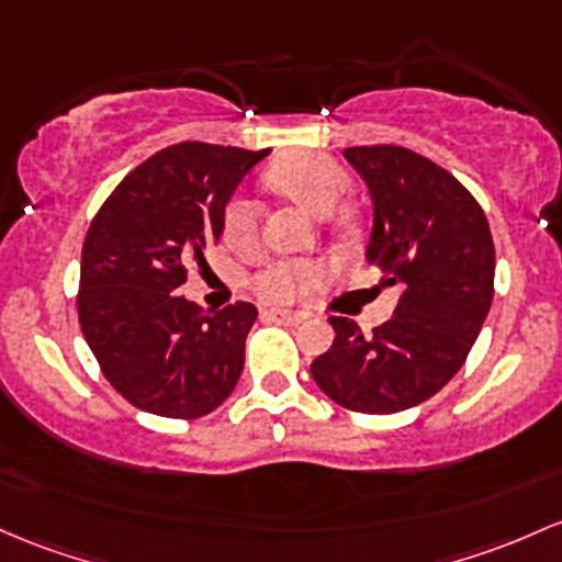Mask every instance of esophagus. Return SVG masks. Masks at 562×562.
<instances>
[{
  "label": "esophagus",
  "mask_w": 562,
  "mask_h": 562,
  "mask_svg": "<svg viewBox=\"0 0 562 562\" xmlns=\"http://www.w3.org/2000/svg\"><path fill=\"white\" fill-rule=\"evenodd\" d=\"M261 314H263V317H269V319H277V323H285V325H299L301 319H304V314H301V312H291V310H277V306H271V310H263Z\"/></svg>",
  "instance_id": "obj_1"
}]
</instances>
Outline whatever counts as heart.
<instances>
[{
	"label": "heart",
	"instance_id": "obj_1",
	"mask_svg": "<svg viewBox=\"0 0 562 562\" xmlns=\"http://www.w3.org/2000/svg\"><path fill=\"white\" fill-rule=\"evenodd\" d=\"M267 183L304 205L314 215H330L349 191V176L336 159L319 151L288 154L267 170ZM224 239L245 250L258 239V205L248 196H234L224 207ZM330 263L323 258H282L252 277V291L267 301H291L328 280Z\"/></svg>",
	"mask_w": 562,
	"mask_h": 562
}]
</instances>
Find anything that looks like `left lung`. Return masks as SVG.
Here are the masks:
<instances>
[{
	"mask_svg": "<svg viewBox=\"0 0 562 562\" xmlns=\"http://www.w3.org/2000/svg\"><path fill=\"white\" fill-rule=\"evenodd\" d=\"M344 157L373 200L368 263L403 293L368 336L355 319L328 317L336 338L312 379L341 408L384 416L429 400L464 366L491 310L496 252L483 207L440 165L392 144Z\"/></svg>",
	"mask_w": 562,
	"mask_h": 562,
	"instance_id": "obj_1",
	"label": "left lung"
}]
</instances>
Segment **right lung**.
Masks as SVG:
<instances>
[{
	"instance_id": "obj_1",
	"label": "right lung",
	"mask_w": 562,
	"mask_h": 562,
	"mask_svg": "<svg viewBox=\"0 0 562 562\" xmlns=\"http://www.w3.org/2000/svg\"><path fill=\"white\" fill-rule=\"evenodd\" d=\"M269 149L183 140L127 172L82 245L77 312L103 375L135 408L165 418L207 416L245 366L258 310L205 312L181 295L189 269L224 232V207Z\"/></svg>"
}]
</instances>
